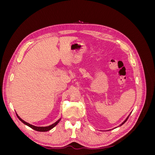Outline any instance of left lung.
<instances>
[{"instance_id":"1","label":"left lung","mask_w":155,"mask_h":155,"mask_svg":"<svg viewBox=\"0 0 155 155\" xmlns=\"http://www.w3.org/2000/svg\"><path fill=\"white\" fill-rule=\"evenodd\" d=\"M129 116H128V117H127V119H126V120H125V121H124V122H123V123H122V124H121V125H120V126H121V125H123V124H125V122H126V121H127V119H128V118H129Z\"/></svg>"}]
</instances>
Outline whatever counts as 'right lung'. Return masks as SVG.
<instances>
[{"label":"right lung","instance_id":"add662e5","mask_svg":"<svg viewBox=\"0 0 155 155\" xmlns=\"http://www.w3.org/2000/svg\"><path fill=\"white\" fill-rule=\"evenodd\" d=\"M17 114V118H18V119H19L23 124H25V125H28V127H31V129H33L35 130L39 131V132H46V131L50 130V129L54 128V127H55L56 125H57V124L59 122V121H60V119H59L58 121H56V122L54 123V124L51 125H50V126H48V127H35V126H34V125H31V124H28V123L26 122V121H25L24 120H22L20 118V117L17 115V114Z\"/></svg>","mask_w":155,"mask_h":155}]
</instances>
